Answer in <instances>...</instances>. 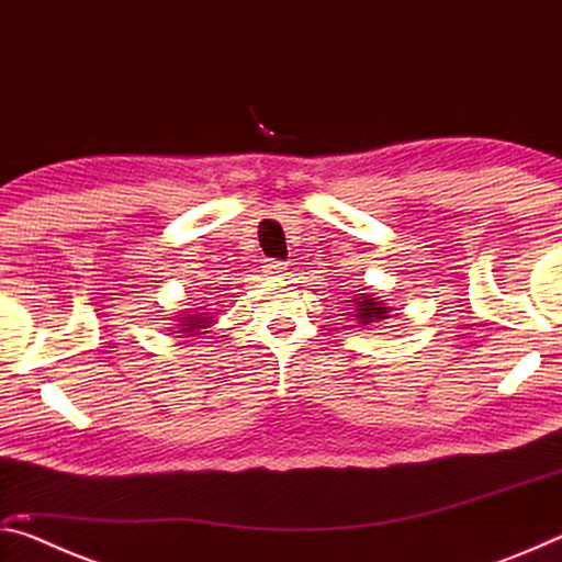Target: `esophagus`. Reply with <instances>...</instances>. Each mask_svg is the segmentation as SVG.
Wrapping results in <instances>:
<instances>
[{
	"label": "esophagus",
	"instance_id": "obj_1",
	"mask_svg": "<svg viewBox=\"0 0 562 562\" xmlns=\"http://www.w3.org/2000/svg\"><path fill=\"white\" fill-rule=\"evenodd\" d=\"M290 265L282 262V260H268L265 262V274H270V278H282V274H288Z\"/></svg>",
	"mask_w": 562,
	"mask_h": 562
}]
</instances>
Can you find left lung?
Instances as JSON below:
<instances>
[{
	"instance_id": "1",
	"label": "left lung",
	"mask_w": 562,
	"mask_h": 562,
	"mask_svg": "<svg viewBox=\"0 0 562 562\" xmlns=\"http://www.w3.org/2000/svg\"><path fill=\"white\" fill-rule=\"evenodd\" d=\"M355 304V312H351V317L359 319V325H374V322H382L389 317V312L392 307H386V304L374 297V294H357L355 300H347Z\"/></svg>"
}]
</instances>
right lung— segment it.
Masks as SVG:
<instances>
[{"mask_svg":"<svg viewBox=\"0 0 562 562\" xmlns=\"http://www.w3.org/2000/svg\"><path fill=\"white\" fill-rule=\"evenodd\" d=\"M213 317L211 312H203V310H193L188 312V315H183L178 319V329L183 331L186 337H195V335H205L207 327H213Z\"/></svg>","mask_w":562,"mask_h":562,"instance_id":"obj_1","label":"right lung"}]
</instances>
